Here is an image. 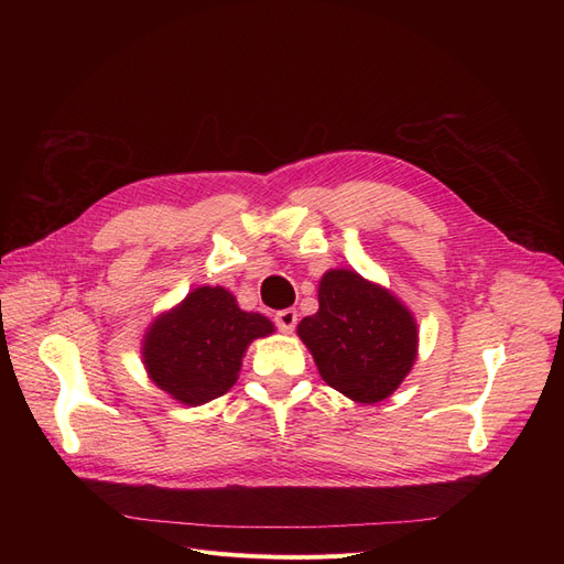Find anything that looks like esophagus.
<instances>
[{"label":"esophagus","instance_id":"1","mask_svg":"<svg viewBox=\"0 0 564 564\" xmlns=\"http://www.w3.org/2000/svg\"><path fill=\"white\" fill-rule=\"evenodd\" d=\"M275 324H278V329L280 332H284V334H289V332H294V327H296V322H299V313L296 311H292V308H284V311H278L275 313Z\"/></svg>","mask_w":564,"mask_h":564}]
</instances>
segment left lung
Returning <instances> with one entry per match:
<instances>
[{
	"mask_svg": "<svg viewBox=\"0 0 564 564\" xmlns=\"http://www.w3.org/2000/svg\"><path fill=\"white\" fill-rule=\"evenodd\" d=\"M317 299L319 311L303 317L296 332L319 377L362 404L392 395L416 360L414 315L355 270L324 272Z\"/></svg>",
	"mask_w": 564,
	"mask_h": 564,
	"instance_id": "8db88e82",
	"label": "left lung"
}]
</instances>
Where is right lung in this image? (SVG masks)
Wrapping results in <instances>:
<instances>
[{"label": "right lung", "mask_w": 564, "mask_h": 564, "mask_svg": "<svg viewBox=\"0 0 564 564\" xmlns=\"http://www.w3.org/2000/svg\"><path fill=\"white\" fill-rule=\"evenodd\" d=\"M275 332L261 313H245L224 286H197L162 313L143 338L148 377L174 400L199 406L235 386L253 338Z\"/></svg>", "instance_id": "obj_1"}]
</instances>
